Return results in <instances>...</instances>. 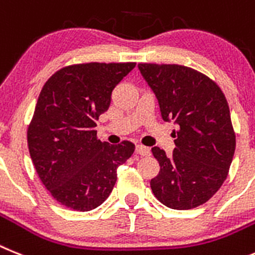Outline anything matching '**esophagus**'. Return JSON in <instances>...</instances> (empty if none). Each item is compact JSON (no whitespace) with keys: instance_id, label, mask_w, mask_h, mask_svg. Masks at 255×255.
<instances>
[{"instance_id":"esophagus-1","label":"esophagus","mask_w":255,"mask_h":255,"mask_svg":"<svg viewBox=\"0 0 255 255\" xmlns=\"http://www.w3.org/2000/svg\"><path fill=\"white\" fill-rule=\"evenodd\" d=\"M136 154L141 155V156H147V155H150V150L149 147L143 145H136Z\"/></svg>"}]
</instances>
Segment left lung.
I'll use <instances>...</instances> for the list:
<instances>
[{
	"mask_svg": "<svg viewBox=\"0 0 255 255\" xmlns=\"http://www.w3.org/2000/svg\"><path fill=\"white\" fill-rule=\"evenodd\" d=\"M138 69L158 99L161 118L178 126L172 156L151 149L160 165L150 181L155 198L178 210L204 204L227 178L236 147L225 94L189 66L140 63Z\"/></svg>",
	"mask_w": 255,
	"mask_h": 255,
	"instance_id": "left-lung-1",
	"label": "left lung"
}]
</instances>
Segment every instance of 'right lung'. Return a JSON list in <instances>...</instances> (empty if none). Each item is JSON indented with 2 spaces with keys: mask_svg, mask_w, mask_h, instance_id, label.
I'll return each mask as SVG.
<instances>
[{
  "mask_svg": "<svg viewBox=\"0 0 255 255\" xmlns=\"http://www.w3.org/2000/svg\"><path fill=\"white\" fill-rule=\"evenodd\" d=\"M136 63L68 65L42 87L28 126V147L35 170L61 205L88 212L108 199L117 169L134 151L122 141L97 140L96 121L109 109L112 92Z\"/></svg>",
  "mask_w": 255,
  "mask_h": 255,
  "instance_id": "add662e5",
  "label": "right lung"
}]
</instances>
